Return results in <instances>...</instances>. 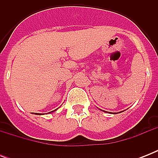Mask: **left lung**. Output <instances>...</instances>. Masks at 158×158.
Instances as JSON below:
<instances>
[{"label":"left lung","mask_w":158,"mask_h":158,"mask_svg":"<svg viewBox=\"0 0 158 158\" xmlns=\"http://www.w3.org/2000/svg\"><path fill=\"white\" fill-rule=\"evenodd\" d=\"M100 110H101V109H100ZM103 111H105V110H103ZM105 112H107V111H105ZM107 113H112V114H116V113H115V112H107ZM120 113V112H119Z\"/></svg>","instance_id":"left-lung-1"}]
</instances>
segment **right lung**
Returning <instances> with one entry per match:
<instances>
[{
    "instance_id": "1",
    "label": "right lung",
    "mask_w": 158,
    "mask_h": 158,
    "mask_svg": "<svg viewBox=\"0 0 158 158\" xmlns=\"http://www.w3.org/2000/svg\"><path fill=\"white\" fill-rule=\"evenodd\" d=\"M58 108H59V107H58ZM58 108H57V109H58ZM57 109H56V110H52V111H50V112H48V113H52V112H54V111H56V110ZM46 114H47V113H46ZM36 115H40V113H36ZM42 115H43V114H42Z\"/></svg>"
}]
</instances>
